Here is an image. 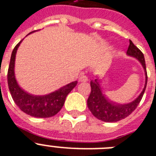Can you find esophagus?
<instances>
[{
	"label": "esophagus",
	"mask_w": 156,
	"mask_h": 156,
	"mask_svg": "<svg viewBox=\"0 0 156 156\" xmlns=\"http://www.w3.org/2000/svg\"><path fill=\"white\" fill-rule=\"evenodd\" d=\"M88 80L87 77L84 75H82L79 77V82H87Z\"/></svg>",
	"instance_id": "1"
}]
</instances>
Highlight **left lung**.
Wrapping results in <instances>:
<instances>
[{
    "label": "left lung",
    "instance_id": "left-lung-1",
    "mask_svg": "<svg viewBox=\"0 0 156 156\" xmlns=\"http://www.w3.org/2000/svg\"><path fill=\"white\" fill-rule=\"evenodd\" d=\"M129 42L130 44L127 48V54L128 56H133L137 59L142 64L143 68L144 69L145 76H146L145 86L140 96L134 101L129 104H119L112 102L104 96L98 80L96 79L95 80L91 81L90 82L91 93L87 99V107L92 113V115L102 121L111 122V123L117 122L131 115L142 100L146 89L147 83V74L144 56L138 48L132 43V41H130Z\"/></svg>",
    "mask_w": 156,
    "mask_h": 156
}]
</instances>
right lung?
<instances>
[{"label": "right lung", "instance_id": "add662e5", "mask_svg": "<svg viewBox=\"0 0 156 156\" xmlns=\"http://www.w3.org/2000/svg\"><path fill=\"white\" fill-rule=\"evenodd\" d=\"M33 32L35 31L31 32L30 33ZM21 41H20L12 50L8 70V85L12 100L20 110L31 116L37 118H48L53 116L62 108L66 96L76 87L77 81L72 82L60 87L56 92L45 96H33L24 92L18 85L14 73L16 53Z\"/></svg>", "mask_w": 156, "mask_h": 156}]
</instances>
